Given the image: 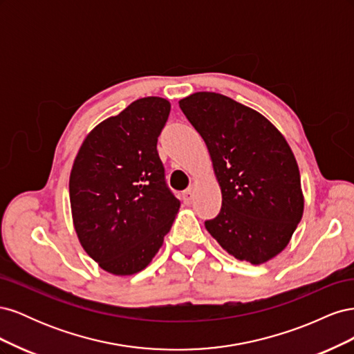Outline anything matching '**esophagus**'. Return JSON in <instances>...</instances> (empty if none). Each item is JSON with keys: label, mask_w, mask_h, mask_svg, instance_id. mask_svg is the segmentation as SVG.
I'll list each match as a JSON object with an SVG mask.
<instances>
[{"label": "esophagus", "mask_w": 354, "mask_h": 354, "mask_svg": "<svg viewBox=\"0 0 354 354\" xmlns=\"http://www.w3.org/2000/svg\"><path fill=\"white\" fill-rule=\"evenodd\" d=\"M181 199H183V202L186 203V205H190L192 201H194V192H192L190 189L185 190L183 194H181Z\"/></svg>", "instance_id": "1"}]
</instances>
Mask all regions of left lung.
I'll use <instances>...</instances> for the list:
<instances>
[{
    "label": "left lung",
    "mask_w": 354,
    "mask_h": 354,
    "mask_svg": "<svg viewBox=\"0 0 354 354\" xmlns=\"http://www.w3.org/2000/svg\"><path fill=\"white\" fill-rule=\"evenodd\" d=\"M178 104L205 142L221 189V211L205 221L207 230L236 260H272L304 211L291 147L266 116L227 95L198 91Z\"/></svg>",
    "instance_id": "1"
}]
</instances>
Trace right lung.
Masks as SVG:
<instances>
[{"label": "right lung", "instance_id": "add662e5", "mask_svg": "<svg viewBox=\"0 0 354 354\" xmlns=\"http://www.w3.org/2000/svg\"><path fill=\"white\" fill-rule=\"evenodd\" d=\"M169 109V102L156 95L133 102L95 125L73 160L75 232L84 251L115 276L146 269L180 208L156 151Z\"/></svg>", "mask_w": 354, "mask_h": 354}]
</instances>
